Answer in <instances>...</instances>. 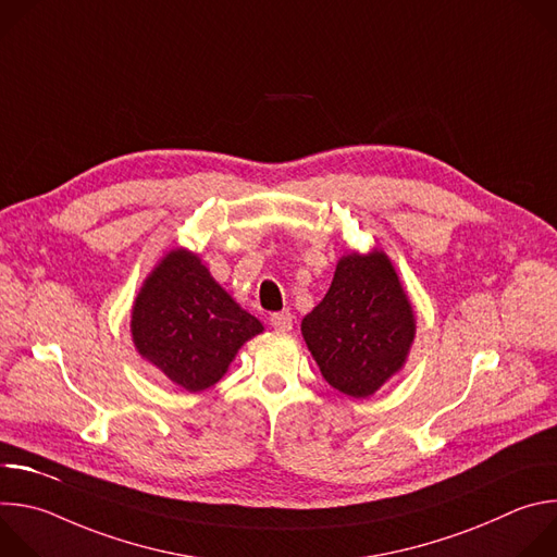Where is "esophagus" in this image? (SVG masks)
<instances>
[{"mask_svg":"<svg viewBox=\"0 0 557 557\" xmlns=\"http://www.w3.org/2000/svg\"><path fill=\"white\" fill-rule=\"evenodd\" d=\"M271 326L277 333H290L293 331V312L290 310H282V312L271 314Z\"/></svg>","mask_w":557,"mask_h":557,"instance_id":"34e87169","label":"esophagus"}]
</instances>
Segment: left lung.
I'll list each match as a JSON object with an SVG mask.
<instances>
[{
  "mask_svg": "<svg viewBox=\"0 0 557 557\" xmlns=\"http://www.w3.org/2000/svg\"><path fill=\"white\" fill-rule=\"evenodd\" d=\"M301 337L324 379L352 399H366L401 372L417 314L385 251L339 258L324 299L301 320Z\"/></svg>",
  "mask_w": 557,
  "mask_h": 557,
  "instance_id": "obj_1",
  "label": "left lung"
}]
</instances>
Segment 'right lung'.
<instances>
[{
	"label": "right lung",
	"instance_id": "1",
	"mask_svg": "<svg viewBox=\"0 0 557 557\" xmlns=\"http://www.w3.org/2000/svg\"><path fill=\"white\" fill-rule=\"evenodd\" d=\"M262 331L185 247L170 249L143 280L129 322L136 352L187 392L218 383Z\"/></svg>",
	"mask_w": 557,
	"mask_h": 557
}]
</instances>
